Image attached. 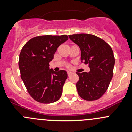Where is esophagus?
Segmentation results:
<instances>
[{
    "mask_svg": "<svg viewBox=\"0 0 132 132\" xmlns=\"http://www.w3.org/2000/svg\"><path fill=\"white\" fill-rule=\"evenodd\" d=\"M67 73H68V75L70 76L71 74H72V72H71V71H67Z\"/></svg>",
    "mask_w": 132,
    "mask_h": 132,
    "instance_id": "1",
    "label": "esophagus"
}]
</instances>
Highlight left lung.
Here are the masks:
<instances>
[{
    "instance_id": "left-lung-1",
    "label": "left lung",
    "mask_w": 132,
    "mask_h": 132,
    "mask_svg": "<svg viewBox=\"0 0 132 132\" xmlns=\"http://www.w3.org/2000/svg\"><path fill=\"white\" fill-rule=\"evenodd\" d=\"M79 46L81 61L89 64L90 71L77 73L79 80L76 84L80 96L87 101L99 99L107 90L115 64L112 49L101 38L89 34L69 35Z\"/></svg>"
}]
</instances>
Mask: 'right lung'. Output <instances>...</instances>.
<instances>
[{
  "label": "right lung",
  "instance_id": "right-lung-1",
  "mask_svg": "<svg viewBox=\"0 0 132 132\" xmlns=\"http://www.w3.org/2000/svg\"><path fill=\"white\" fill-rule=\"evenodd\" d=\"M68 39L67 35L36 36L21 50L18 61L21 78L29 94L39 103H53L62 95L67 73L54 71L49 63L59 46Z\"/></svg>",
  "mask_w": 132,
  "mask_h": 132
}]
</instances>
